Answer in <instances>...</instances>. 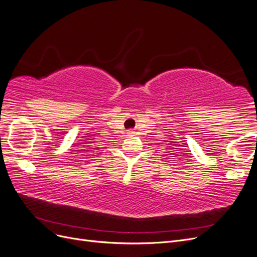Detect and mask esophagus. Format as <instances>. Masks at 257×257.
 <instances>
[{
    "label": "esophagus",
    "instance_id": "obj_1",
    "mask_svg": "<svg viewBox=\"0 0 257 257\" xmlns=\"http://www.w3.org/2000/svg\"><path fill=\"white\" fill-rule=\"evenodd\" d=\"M128 134H133V131H128Z\"/></svg>",
    "mask_w": 257,
    "mask_h": 257
}]
</instances>
